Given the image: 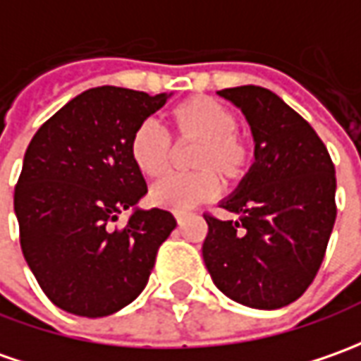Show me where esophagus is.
<instances>
[{
	"label": "esophagus",
	"mask_w": 361,
	"mask_h": 361,
	"mask_svg": "<svg viewBox=\"0 0 361 361\" xmlns=\"http://www.w3.org/2000/svg\"><path fill=\"white\" fill-rule=\"evenodd\" d=\"M173 217H176V221H178V225H181V223L185 221L188 213H185V212H173Z\"/></svg>",
	"instance_id": "obj_1"
}]
</instances>
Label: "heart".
Listing matches in <instances>:
<instances>
[{
  "label": "heart",
  "mask_w": 361,
  "mask_h": 361,
  "mask_svg": "<svg viewBox=\"0 0 361 361\" xmlns=\"http://www.w3.org/2000/svg\"><path fill=\"white\" fill-rule=\"evenodd\" d=\"M171 124L180 138L200 140L193 156L197 171H170L154 181L149 201L158 207L185 212L221 191V180L241 181L251 171L257 149L249 134L237 130V116L227 104L212 97H190L171 110ZM130 158L148 178L160 176L170 166L171 138L158 120L140 122L130 138Z\"/></svg>",
  "instance_id": "1"
}]
</instances>
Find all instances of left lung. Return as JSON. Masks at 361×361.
<instances>
[{"mask_svg":"<svg viewBox=\"0 0 361 361\" xmlns=\"http://www.w3.org/2000/svg\"><path fill=\"white\" fill-rule=\"evenodd\" d=\"M255 140V164L221 201L239 215H203V261L215 286L249 308L274 310L300 298L324 261L336 221L334 164L314 128L269 88H223Z\"/></svg>","mask_w":361,"mask_h":361,"instance_id":"obj_1","label":"left lung"}]
</instances>
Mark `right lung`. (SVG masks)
Instances as JSON below:
<instances>
[{
    "mask_svg": "<svg viewBox=\"0 0 361 361\" xmlns=\"http://www.w3.org/2000/svg\"><path fill=\"white\" fill-rule=\"evenodd\" d=\"M170 94L88 88L47 120L27 146L13 195L31 273L61 310L87 318L118 312L148 283L160 245L176 229L148 193L130 138ZM132 211L129 223H114Z\"/></svg>",
    "mask_w": 361,
    "mask_h": 361,
    "instance_id": "1",
    "label": "right lung"
}]
</instances>
